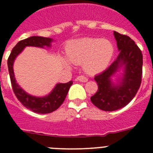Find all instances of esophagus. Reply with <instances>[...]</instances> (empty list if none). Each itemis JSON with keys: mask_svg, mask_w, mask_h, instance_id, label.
I'll return each instance as SVG.
<instances>
[{"mask_svg": "<svg viewBox=\"0 0 153 153\" xmlns=\"http://www.w3.org/2000/svg\"><path fill=\"white\" fill-rule=\"evenodd\" d=\"M76 81H81V82H87V81H88V79H87V78H86V77L83 76V75H81V76L77 77Z\"/></svg>", "mask_w": 153, "mask_h": 153, "instance_id": "1", "label": "esophagus"}]
</instances>
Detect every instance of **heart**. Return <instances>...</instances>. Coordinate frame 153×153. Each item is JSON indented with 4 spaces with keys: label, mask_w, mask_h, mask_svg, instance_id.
<instances>
[{
    "label": "heart",
    "mask_w": 153,
    "mask_h": 153,
    "mask_svg": "<svg viewBox=\"0 0 153 153\" xmlns=\"http://www.w3.org/2000/svg\"><path fill=\"white\" fill-rule=\"evenodd\" d=\"M114 53V48L111 41L99 38L84 37L74 39L66 47V55L71 63L75 65L84 64V70L91 75L105 70ZM69 62L63 59V64L66 67L71 66Z\"/></svg>",
    "instance_id": "heart-1"
}]
</instances>
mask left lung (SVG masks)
<instances>
[{"label": "left lung", "mask_w": 153, "mask_h": 153, "mask_svg": "<svg viewBox=\"0 0 153 153\" xmlns=\"http://www.w3.org/2000/svg\"><path fill=\"white\" fill-rule=\"evenodd\" d=\"M119 55L103 72L95 76L98 90L90 99L95 106L105 111H114L128 105L140 88L142 78L143 55L135 42L126 35L114 31ZM120 69L117 81L112 77Z\"/></svg>", "instance_id": "1"}]
</instances>
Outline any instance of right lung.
<instances>
[{
    "instance_id": "obj_1",
    "label": "right lung",
    "mask_w": 153,
    "mask_h": 153,
    "mask_svg": "<svg viewBox=\"0 0 153 153\" xmlns=\"http://www.w3.org/2000/svg\"><path fill=\"white\" fill-rule=\"evenodd\" d=\"M53 39L42 36H31L19 41L12 50L11 54L7 60L9 73L15 95L25 108L30 110L33 112L38 114H48L56 111L64 102L69 88L73 82L70 81L66 84H57L51 93L45 96L39 97L32 96L28 94L17 84L15 78L13 64L16 57L22 52L25 47L33 46L42 48L45 47L50 48Z\"/></svg>"
}]
</instances>
